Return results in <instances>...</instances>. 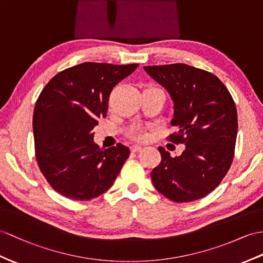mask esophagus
I'll list each match as a JSON object with an SVG mask.
<instances>
[{"instance_id":"34e87169","label":"esophagus","mask_w":263,"mask_h":263,"mask_svg":"<svg viewBox=\"0 0 263 263\" xmlns=\"http://www.w3.org/2000/svg\"><path fill=\"white\" fill-rule=\"evenodd\" d=\"M142 149H143V147L140 146V145H133V146H130V151L133 153H136V152H139V151H142Z\"/></svg>"}]
</instances>
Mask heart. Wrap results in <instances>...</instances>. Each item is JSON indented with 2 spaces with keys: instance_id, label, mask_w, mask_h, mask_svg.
<instances>
[{
  "instance_id": "obj_1",
  "label": "heart",
  "mask_w": 263,
  "mask_h": 263,
  "mask_svg": "<svg viewBox=\"0 0 263 263\" xmlns=\"http://www.w3.org/2000/svg\"><path fill=\"white\" fill-rule=\"evenodd\" d=\"M127 135L133 139H144L146 137L144 128L139 125L132 126L129 129H128Z\"/></svg>"
}]
</instances>
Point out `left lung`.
Wrapping results in <instances>:
<instances>
[{"label": "left lung", "mask_w": 263, "mask_h": 263, "mask_svg": "<svg viewBox=\"0 0 263 263\" xmlns=\"http://www.w3.org/2000/svg\"><path fill=\"white\" fill-rule=\"evenodd\" d=\"M145 71L174 101L168 140L184 144L181 156L158 147L162 162L152 171L154 186L176 203L206 196L231 167L238 133V114L231 93L216 76L184 63L147 66Z\"/></svg>", "instance_id": "1"}]
</instances>
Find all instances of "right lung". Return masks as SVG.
<instances>
[{"label": "right lung", "instance_id": "add662e5", "mask_svg": "<svg viewBox=\"0 0 263 263\" xmlns=\"http://www.w3.org/2000/svg\"><path fill=\"white\" fill-rule=\"evenodd\" d=\"M138 63L85 62L55 74L43 88L33 112L36 163L58 193L89 201L109 189L129 148L118 143L101 149L93 127L106 117L112 88L135 71Z\"/></svg>", "mask_w": 263, "mask_h": 263}]
</instances>
